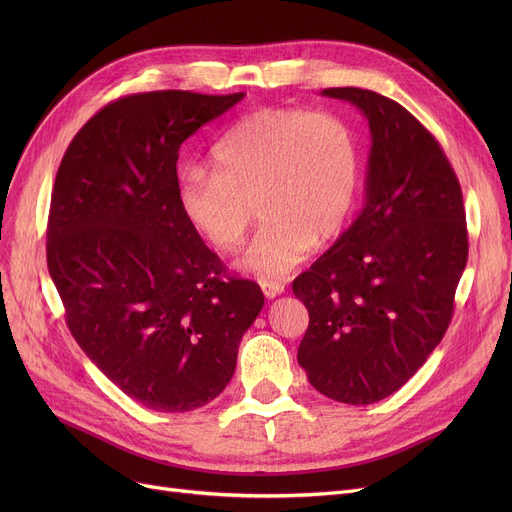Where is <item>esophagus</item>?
I'll use <instances>...</instances> for the list:
<instances>
[{
	"instance_id": "1",
	"label": "esophagus",
	"mask_w": 512,
	"mask_h": 512,
	"mask_svg": "<svg viewBox=\"0 0 512 512\" xmlns=\"http://www.w3.org/2000/svg\"><path fill=\"white\" fill-rule=\"evenodd\" d=\"M261 290L267 299H276L284 292V284L280 282H261Z\"/></svg>"
}]
</instances>
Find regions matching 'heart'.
Here are the masks:
<instances>
[{"instance_id":"b5f03b06","label":"heart","mask_w":512,"mask_h":512,"mask_svg":"<svg viewBox=\"0 0 512 512\" xmlns=\"http://www.w3.org/2000/svg\"><path fill=\"white\" fill-rule=\"evenodd\" d=\"M361 191V149L332 114L263 107L238 120L211 155V170L188 168L178 203L218 251H236L253 222H265L242 257L259 278H284L313 245L342 234Z\"/></svg>"}]
</instances>
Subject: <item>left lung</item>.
I'll use <instances>...</instances> for the list:
<instances>
[{
    "mask_svg": "<svg viewBox=\"0 0 512 512\" xmlns=\"http://www.w3.org/2000/svg\"><path fill=\"white\" fill-rule=\"evenodd\" d=\"M353 103L371 132L357 220L292 292L309 311L299 365L346 405H371L440 344L467 265L461 184L425 126L400 103L357 87L324 89Z\"/></svg>",
    "mask_w": 512,
    "mask_h": 512,
    "instance_id": "1",
    "label": "left lung"
}]
</instances>
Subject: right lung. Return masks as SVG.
Wrapping results in <instances>:
<instances>
[{
  "label": "right lung",
  "instance_id": "add662e5",
  "mask_svg": "<svg viewBox=\"0 0 512 512\" xmlns=\"http://www.w3.org/2000/svg\"><path fill=\"white\" fill-rule=\"evenodd\" d=\"M245 93L153 91L105 105L72 139L53 184L47 267L85 355L159 413L228 386L263 309L230 278L178 203L180 145Z\"/></svg>",
  "mask_w": 512,
  "mask_h": 512
}]
</instances>
